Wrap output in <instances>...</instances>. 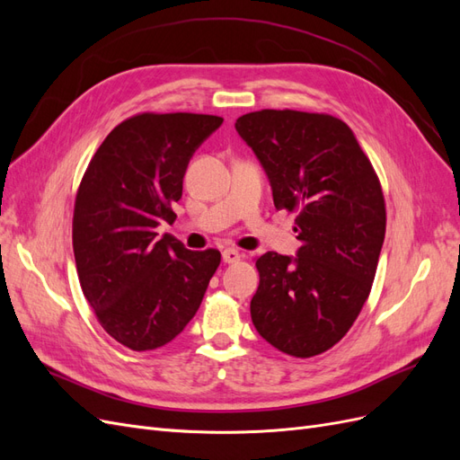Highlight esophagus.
<instances>
[{
	"mask_svg": "<svg viewBox=\"0 0 460 460\" xmlns=\"http://www.w3.org/2000/svg\"><path fill=\"white\" fill-rule=\"evenodd\" d=\"M242 257L243 255L238 252V249H232V247H228V249H225V252H222V261L228 262V264L238 262Z\"/></svg>",
	"mask_w": 460,
	"mask_h": 460,
	"instance_id": "obj_1",
	"label": "esophagus"
}]
</instances>
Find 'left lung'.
I'll list each match as a JSON object with an SVG mask.
<instances>
[{"mask_svg": "<svg viewBox=\"0 0 460 460\" xmlns=\"http://www.w3.org/2000/svg\"><path fill=\"white\" fill-rule=\"evenodd\" d=\"M269 176L276 208L296 211L301 247L257 259L252 320L276 349L314 357L355 323L385 235L382 188L353 130L336 117L262 109L235 120Z\"/></svg>", "mask_w": 460, "mask_h": 460, "instance_id": "left-lung-1", "label": "left lung"}]
</instances>
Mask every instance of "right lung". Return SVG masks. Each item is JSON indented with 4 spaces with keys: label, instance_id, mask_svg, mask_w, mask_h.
Instances as JSON below:
<instances>
[{
    "label": "right lung",
    "instance_id": "1",
    "mask_svg": "<svg viewBox=\"0 0 460 460\" xmlns=\"http://www.w3.org/2000/svg\"><path fill=\"white\" fill-rule=\"evenodd\" d=\"M222 124L215 115H136L111 130L82 178L73 247L82 291L111 338L132 351L172 341L198 313L220 264L174 235L188 163Z\"/></svg>",
    "mask_w": 460,
    "mask_h": 460
}]
</instances>
